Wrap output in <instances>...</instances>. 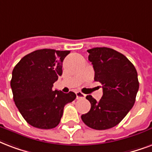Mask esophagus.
Masks as SVG:
<instances>
[{
	"label": "esophagus",
	"mask_w": 152,
	"mask_h": 152,
	"mask_svg": "<svg viewBox=\"0 0 152 152\" xmlns=\"http://www.w3.org/2000/svg\"><path fill=\"white\" fill-rule=\"evenodd\" d=\"M76 99H84L85 98V95L84 93H82L81 91H76Z\"/></svg>",
	"instance_id": "esophagus-1"
}]
</instances>
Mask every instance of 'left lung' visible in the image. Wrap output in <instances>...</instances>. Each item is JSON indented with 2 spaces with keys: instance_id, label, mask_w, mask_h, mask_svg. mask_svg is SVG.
<instances>
[{
  "instance_id": "8db88e82",
  "label": "left lung",
  "mask_w": 152,
  "mask_h": 152,
  "mask_svg": "<svg viewBox=\"0 0 152 152\" xmlns=\"http://www.w3.org/2000/svg\"><path fill=\"white\" fill-rule=\"evenodd\" d=\"M88 53L94 68V80L103 85V96L97 102L87 96L91 109L81 119L92 129L106 130L116 126L135 104L139 90L137 72L124 55L112 48H94Z\"/></svg>"
}]
</instances>
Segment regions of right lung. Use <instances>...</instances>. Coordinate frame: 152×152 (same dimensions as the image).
<instances>
[{"mask_svg": "<svg viewBox=\"0 0 152 152\" xmlns=\"http://www.w3.org/2000/svg\"><path fill=\"white\" fill-rule=\"evenodd\" d=\"M70 51L39 49L25 56L14 67L11 85L13 100L28 124L40 129L59 124L65 104L76 99L72 91H53L62 75V65Z\"/></svg>", "mask_w": 152, "mask_h": 152, "instance_id": "add662e5", "label": "right lung"}]
</instances>
